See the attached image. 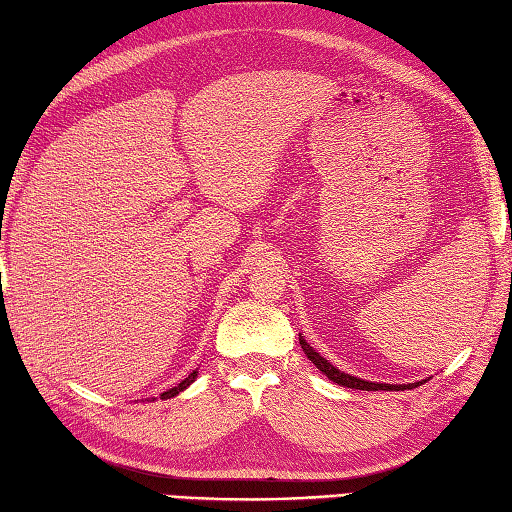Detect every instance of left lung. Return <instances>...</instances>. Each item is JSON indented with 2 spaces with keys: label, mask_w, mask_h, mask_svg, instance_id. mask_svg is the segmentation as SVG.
Returning <instances> with one entry per match:
<instances>
[{
  "label": "left lung",
  "mask_w": 512,
  "mask_h": 512,
  "mask_svg": "<svg viewBox=\"0 0 512 512\" xmlns=\"http://www.w3.org/2000/svg\"><path fill=\"white\" fill-rule=\"evenodd\" d=\"M298 341H301V347H303V352H305V356L307 359H310L318 370H321L327 379L330 381H334V383H339V385H343V388H352V390H392V392H399V390H412V388H417V385H421V383H426L428 379H423V381H417V383H403V385H390V383H372V381H363V379H359V376H352V374H345V372H341L339 368H334L332 363H327L321 354H318L314 347L307 343L301 334H298Z\"/></svg>",
  "instance_id": "obj_1"
}]
</instances>
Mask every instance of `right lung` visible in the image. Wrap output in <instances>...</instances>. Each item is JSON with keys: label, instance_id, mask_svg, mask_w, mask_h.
Here are the masks:
<instances>
[{"label": "right lung", "instance_id": "add662e5", "mask_svg": "<svg viewBox=\"0 0 512 512\" xmlns=\"http://www.w3.org/2000/svg\"><path fill=\"white\" fill-rule=\"evenodd\" d=\"M196 376H198V370L191 372L185 381H180V383L176 385V388H171V390H167V392H162V394H160V399H171V397H176V394H180L182 390H187L189 385L196 381Z\"/></svg>", "mask_w": 512, "mask_h": 512}]
</instances>
